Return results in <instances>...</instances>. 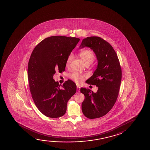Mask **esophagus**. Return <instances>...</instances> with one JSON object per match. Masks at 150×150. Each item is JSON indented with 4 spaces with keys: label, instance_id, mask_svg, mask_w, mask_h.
Returning a JSON list of instances; mask_svg holds the SVG:
<instances>
[{
    "label": "esophagus",
    "instance_id": "34e87169",
    "mask_svg": "<svg viewBox=\"0 0 150 150\" xmlns=\"http://www.w3.org/2000/svg\"><path fill=\"white\" fill-rule=\"evenodd\" d=\"M80 86H77V91H78V92H80Z\"/></svg>",
    "mask_w": 150,
    "mask_h": 150
}]
</instances>
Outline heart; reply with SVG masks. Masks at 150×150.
Here are the masks:
<instances>
[{
  "mask_svg": "<svg viewBox=\"0 0 150 150\" xmlns=\"http://www.w3.org/2000/svg\"><path fill=\"white\" fill-rule=\"evenodd\" d=\"M79 55L84 64H92L95 59V55L93 52L90 50H84L80 52ZM73 59V55L70 54L66 60V66H69ZM70 78L77 83H80L84 80L85 77L83 75L77 72H74L70 75Z\"/></svg>",
  "mask_w": 150,
  "mask_h": 150,
  "instance_id": "heart-1",
  "label": "heart"
}]
</instances>
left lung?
<instances>
[{"label": "left lung", "mask_w": 150, "mask_h": 150, "mask_svg": "<svg viewBox=\"0 0 150 150\" xmlns=\"http://www.w3.org/2000/svg\"><path fill=\"white\" fill-rule=\"evenodd\" d=\"M90 47L94 52L97 66L92 76L86 80L88 84L98 87L96 92L80 88L84 95L81 105L82 113L89 119L106 115L117 100L121 81V69L117 54L112 45L100 37L91 36L82 40L79 49Z\"/></svg>", "instance_id": "left-lung-1"}]
</instances>
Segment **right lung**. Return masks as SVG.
Masks as SVG:
<instances>
[{"instance_id":"obj_1","label":"right lung","mask_w":150,"mask_h":150,"mask_svg":"<svg viewBox=\"0 0 150 150\" xmlns=\"http://www.w3.org/2000/svg\"><path fill=\"white\" fill-rule=\"evenodd\" d=\"M80 40L76 37H47L33 50L28 67L30 90L36 106L47 117L64 115L67 103L76 92V85L68 80L62 88L53 79L56 70H65L68 56Z\"/></svg>"}]
</instances>
